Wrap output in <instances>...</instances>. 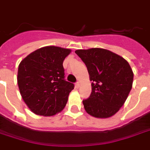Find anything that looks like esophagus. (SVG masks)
<instances>
[{"mask_svg":"<svg viewBox=\"0 0 150 150\" xmlns=\"http://www.w3.org/2000/svg\"><path fill=\"white\" fill-rule=\"evenodd\" d=\"M75 86H76V88H79L80 86H81V82H80V81H76V84H75Z\"/></svg>","mask_w":150,"mask_h":150,"instance_id":"esophagus-1","label":"esophagus"}]
</instances>
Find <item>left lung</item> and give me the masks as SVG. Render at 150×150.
<instances>
[{"instance_id":"8db88e82","label":"left lung","mask_w":150,"mask_h":150,"mask_svg":"<svg viewBox=\"0 0 150 150\" xmlns=\"http://www.w3.org/2000/svg\"><path fill=\"white\" fill-rule=\"evenodd\" d=\"M86 64L92 92L82 101L89 115L109 118L117 112L127 99L133 81V73L128 62L110 50L92 48L75 51Z\"/></svg>"}]
</instances>
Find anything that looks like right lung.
Listing matches in <instances>:
<instances>
[{
    "mask_svg": "<svg viewBox=\"0 0 150 150\" xmlns=\"http://www.w3.org/2000/svg\"><path fill=\"white\" fill-rule=\"evenodd\" d=\"M71 50L45 46L35 50L20 63L17 84L29 110L50 117L62 111L74 85L64 81L63 62Z\"/></svg>",
    "mask_w": 150,
    "mask_h": 150,
    "instance_id": "obj_1",
    "label": "right lung"
}]
</instances>
